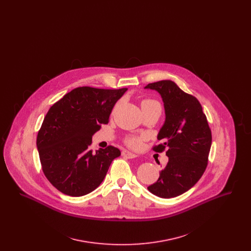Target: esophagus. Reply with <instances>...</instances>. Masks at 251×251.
<instances>
[{
    "mask_svg": "<svg viewBox=\"0 0 251 251\" xmlns=\"http://www.w3.org/2000/svg\"><path fill=\"white\" fill-rule=\"evenodd\" d=\"M123 155L125 156L126 158H128V159H133V158L137 157L136 154H133L131 152H125V153H123Z\"/></svg>",
    "mask_w": 251,
    "mask_h": 251,
    "instance_id": "1",
    "label": "esophagus"
}]
</instances>
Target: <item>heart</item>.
Returning a JSON list of instances; mask_svg holds the SVG:
<instances>
[{
    "label": "heart",
    "mask_w": 251,
    "mask_h": 251,
    "mask_svg": "<svg viewBox=\"0 0 251 251\" xmlns=\"http://www.w3.org/2000/svg\"><path fill=\"white\" fill-rule=\"evenodd\" d=\"M141 107H142L143 111H146V110H158V111L161 112V104L154 100H150V99L144 100L143 101L141 102ZM145 139H146L145 135H140V136L131 135V136L126 137L125 144L132 150L137 151V150L141 149Z\"/></svg>",
    "instance_id": "1"
}]
</instances>
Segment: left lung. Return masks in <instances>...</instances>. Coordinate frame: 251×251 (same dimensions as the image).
Segmentation results:
<instances>
[{
    "instance_id": "left-lung-1",
    "label": "left lung",
    "mask_w": 251,
    "mask_h": 251,
    "mask_svg": "<svg viewBox=\"0 0 251 251\" xmlns=\"http://www.w3.org/2000/svg\"><path fill=\"white\" fill-rule=\"evenodd\" d=\"M157 91L164 102L166 120L157 139L163 144L153 150L167 149L168 163L155 183L148 190L159 198L170 199L188 191L201 178L208 163L212 133L200 101L183 92L170 80L145 86Z\"/></svg>"
}]
</instances>
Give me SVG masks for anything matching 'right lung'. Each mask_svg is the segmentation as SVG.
Wrapping results in <instances>:
<instances>
[{
	"mask_svg": "<svg viewBox=\"0 0 251 251\" xmlns=\"http://www.w3.org/2000/svg\"><path fill=\"white\" fill-rule=\"evenodd\" d=\"M126 91L77 87L50 108L37 133L36 147L42 170L57 190L82 197L102 182L120 151L108 146L93 152L89 146Z\"/></svg>",
	"mask_w": 251,
	"mask_h": 251,
	"instance_id": "obj_1",
	"label": "right lung"
}]
</instances>
